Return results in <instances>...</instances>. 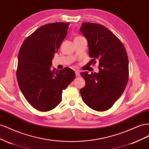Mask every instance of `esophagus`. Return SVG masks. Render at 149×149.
<instances>
[{
  "instance_id": "1",
  "label": "esophagus",
  "mask_w": 149,
  "mask_h": 149,
  "mask_svg": "<svg viewBox=\"0 0 149 149\" xmlns=\"http://www.w3.org/2000/svg\"><path fill=\"white\" fill-rule=\"evenodd\" d=\"M75 74H76V75L77 76H80V73H79V72L78 71H75Z\"/></svg>"
}]
</instances>
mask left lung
<instances>
[{"label": "left lung", "instance_id": "obj_1", "mask_svg": "<svg viewBox=\"0 0 149 149\" xmlns=\"http://www.w3.org/2000/svg\"><path fill=\"white\" fill-rule=\"evenodd\" d=\"M80 30L88 40L91 63L98 60L100 65L98 73H81L86 82L80 90L81 95L92 109L104 111L113 106L127 86V52L120 40L102 25L83 22Z\"/></svg>", "mask_w": 149, "mask_h": 149}]
</instances>
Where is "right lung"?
Listing matches in <instances>:
<instances>
[{"instance_id":"1","label":"right lung","mask_w":149,"mask_h":149,"mask_svg":"<svg viewBox=\"0 0 149 149\" xmlns=\"http://www.w3.org/2000/svg\"><path fill=\"white\" fill-rule=\"evenodd\" d=\"M70 23L56 22L36 30L22 43L18 56L17 78L23 95L38 111L53 109L63 90L76 77L73 70L52 69L54 54L66 37Z\"/></svg>"}]
</instances>
